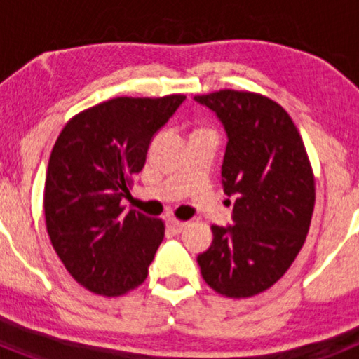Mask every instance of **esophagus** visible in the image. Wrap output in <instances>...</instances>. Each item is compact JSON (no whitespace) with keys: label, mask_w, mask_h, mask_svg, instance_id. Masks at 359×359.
Instances as JSON below:
<instances>
[{"label":"esophagus","mask_w":359,"mask_h":359,"mask_svg":"<svg viewBox=\"0 0 359 359\" xmlns=\"http://www.w3.org/2000/svg\"><path fill=\"white\" fill-rule=\"evenodd\" d=\"M187 223H183V221H177V219L174 217H169L167 219V228H169L170 231H174V233H182L183 230H185Z\"/></svg>","instance_id":"esophagus-1"}]
</instances>
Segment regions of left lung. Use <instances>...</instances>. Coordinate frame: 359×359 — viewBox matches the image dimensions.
Listing matches in <instances>:
<instances>
[{
    "instance_id": "obj_1",
    "label": "left lung",
    "mask_w": 359,
    "mask_h": 359,
    "mask_svg": "<svg viewBox=\"0 0 359 359\" xmlns=\"http://www.w3.org/2000/svg\"><path fill=\"white\" fill-rule=\"evenodd\" d=\"M226 131L223 189L233 224L212 226L198 255L208 286L230 298L271 287L304 246L315 208V177L302 136L277 102L248 91L198 95Z\"/></svg>"
}]
</instances>
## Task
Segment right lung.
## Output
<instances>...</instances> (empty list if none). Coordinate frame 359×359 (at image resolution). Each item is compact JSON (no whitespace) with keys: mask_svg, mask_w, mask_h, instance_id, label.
I'll use <instances>...</instances> for the list:
<instances>
[{"mask_svg":"<svg viewBox=\"0 0 359 359\" xmlns=\"http://www.w3.org/2000/svg\"><path fill=\"white\" fill-rule=\"evenodd\" d=\"M185 100L118 97L73 116L52 149L44 217L53 250L91 293L120 297L145 280L165 236L161 219L123 212L131 176Z\"/></svg>","mask_w":359,"mask_h":359,"instance_id":"1","label":"right lung"}]
</instances>
